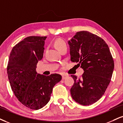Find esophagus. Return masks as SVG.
I'll use <instances>...</instances> for the list:
<instances>
[{
	"instance_id": "34e87169",
	"label": "esophagus",
	"mask_w": 123,
	"mask_h": 123,
	"mask_svg": "<svg viewBox=\"0 0 123 123\" xmlns=\"http://www.w3.org/2000/svg\"><path fill=\"white\" fill-rule=\"evenodd\" d=\"M68 76V75H66V74H63L62 76V80H65L66 77H67Z\"/></svg>"
}]
</instances>
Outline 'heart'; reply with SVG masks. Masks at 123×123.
<instances>
[{"instance_id": "b5f03b06", "label": "heart", "mask_w": 123, "mask_h": 123, "mask_svg": "<svg viewBox=\"0 0 123 123\" xmlns=\"http://www.w3.org/2000/svg\"><path fill=\"white\" fill-rule=\"evenodd\" d=\"M54 45H55L56 48L58 50L60 49H61L62 47L64 46H67L66 42L63 39H62V38H58V39H56L55 42H54Z\"/></svg>"}]
</instances>
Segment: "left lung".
<instances>
[{"label": "left lung", "mask_w": 123, "mask_h": 123, "mask_svg": "<svg viewBox=\"0 0 123 123\" xmlns=\"http://www.w3.org/2000/svg\"><path fill=\"white\" fill-rule=\"evenodd\" d=\"M71 61L83 69L81 78L74 80L70 93L75 101L83 105L97 102L104 94L111 80L114 61L106 42L97 35L77 32L69 41Z\"/></svg>", "instance_id": "obj_1"}]
</instances>
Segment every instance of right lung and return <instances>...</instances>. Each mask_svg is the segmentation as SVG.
I'll return each mask as SVG.
<instances>
[{"label": "right lung", "mask_w": 123, "mask_h": 123, "mask_svg": "<svg viewBox=\"0 0 123 123\" xmlns=\"http://www.w3.org/2000/svg\"><path fill=\"white\" fill-rule=\"evenodd\" d=\"M46 37L30 36L13 47L7 70L12 91L22 104L30 109L42 108L49 101L53 88L61 80L58 74H39L36 71L42 60Z\"/></svg>", "instance_id": "add662e5"}]
</instances>
